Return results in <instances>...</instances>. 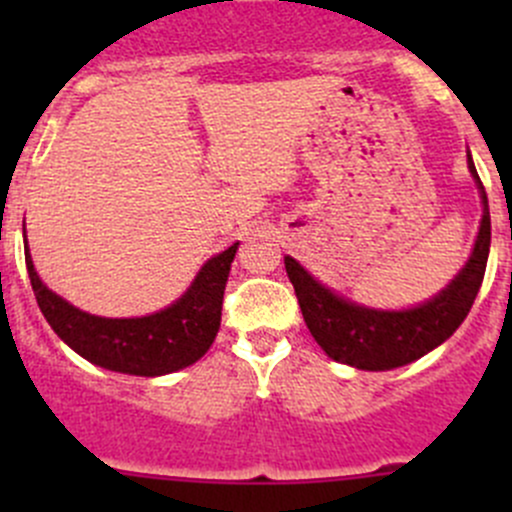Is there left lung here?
<instances>
[{
    "label": "left lung",
    "mask_w": 512,
    "mask_h": 512,
    "mask_svg": "<svg viewBox=\"0 0 512 512\" xmlns=\"http://www.w3.org/2000/svg\"><path fill=\"white\" fill-rule=\"evenodd\" d=\"M468 168L476 178L483 198V220L471 260L456 280L431 302L418 304L406 312H379L337 297L322 287L297 260L285 257L287 277L297 294L299 309L307 329L334 361L364 371H386L421 359L438 344L446 342L471 312L485 275L490 252L488 195L480 183L476 165L468 156Z\"/></svg>",
    "instance_id": "left-lung-1"
}]
</instances>
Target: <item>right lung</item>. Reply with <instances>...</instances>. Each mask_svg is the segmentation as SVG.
Listing matches in <instances>:
<instances>
[{
    "label": "right lung",
    "instance_id": "add662e5",
    "mask_svg": "<svg viewBox=\"0 0 512 512\" xmlns=\"http://www.w3.org/2000/svg\"><path fill=\"white\" fill-rule=\"evenodd\" d=\"M237 245L205 262L193 287L168 309L136 319L86 314L44 287L24 245L27 272L41 314L56 334L91 364L133 376H163L195 364L220 329L223 294Z\"/></svg>",
    "mask_w": 512,
    "mask_h": 512
}]
</instances>
